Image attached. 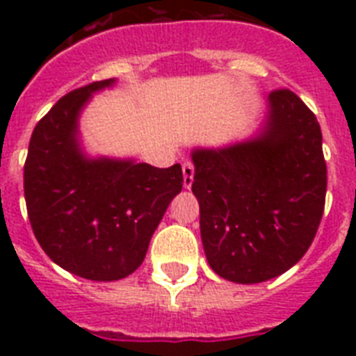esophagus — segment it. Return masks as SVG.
<instances>
[{
  "label": "esophagus",
  "mask_w": 356,
  "mask_h": 356,
  "mask_svg": "<svg viewBox=\"0 0 356 356\" xmlns=\"http://www.w3.org/2000/svg\"><path fill=\"white\" fill-rule=\"evenodd\" d=\"M194 183V164L190 161L183 162V184L184 188H190Z\"/></svg>",
  "instance_id": "34e87169"
}]
</instances>
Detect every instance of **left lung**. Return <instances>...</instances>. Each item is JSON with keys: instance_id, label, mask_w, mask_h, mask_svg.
Returning a JSON list of instances; mask_svg holds the SVG:
<instances>
[{"instance_id": "8db88e82", "label": "left lung", "mask_w": 356, "mask_h": 356, "mask_svg": "<svg viewBox=\"0 0 356 356\" xmlns=\"http://www.w3.org/2000/svg\"><path fill=\"white\" fill-rule=\"evenodd\" d=\"M192 161L201 240L218 275L254 284L298 264L323 216L327 166L320 123L292 90L268 96L257 136L197 147Z\"/></svg>"}]
</instances>
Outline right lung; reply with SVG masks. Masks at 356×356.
<instances>
[{
  "instance_id": "add662e5",
  "label": "right lung",
  "mask_w": 356,
  "mask_h": 356,
  "mask_svg": "<svg viewBox=\"0 0 356 356\" xmlns=\"http://www.w3.org/2000/svg\"><path fill=\"white\" fill-rule=\"evenodd\" d=\"M114 83L97 81L60 97L36 123L24 166L25 205L40 248L55 264L90 281L131 275L183 188L181 164L155 168L85 155L81 111L94 92Z\"/></svg>"
}]
</instances>
